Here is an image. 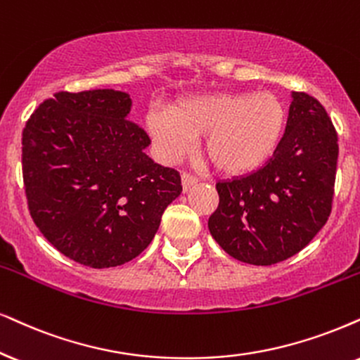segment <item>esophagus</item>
Returning a JSON list of instances; mask_svg holds the SVG:
<instances>
[{"label": "esophagus", "instance_id": "esophagus-1", "mask_svg": "<svg viewBox=\"0 0 360 360\" xmlns=\"http://www.w3.org/2000/svg\"><path fill=\"white\" fill-rule=\"evenodd\" d=\"M181 181H183V189L184 191H188V189H191L193 188L194 184H198V177H195L194 174H191V172H183V174H181Z\"/></svg>", "mask_w": 360, "mask_h": 360}]
</instances>
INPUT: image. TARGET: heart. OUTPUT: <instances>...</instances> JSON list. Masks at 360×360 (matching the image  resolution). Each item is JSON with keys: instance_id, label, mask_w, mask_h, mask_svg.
I'll list each match as a JSON object with an SVG mask.
<instances>
[{"instance_id": "1", "label": "heart", "mask_w": 360, "mask_h": 360, "mask_svg": "<svg viewBox=\"0 0 360 360\" xmlns=\"http://www.w3.org/2000/svg\"><path fill=\"white\" fill-rule=\"evenodd\" d=\"M285 111L271 93H217L188 98L146 117L159 153L176 159L201 138L202 154L214 169L238 176L271 156L284 129Z\"/></svg>"}]
</instances>
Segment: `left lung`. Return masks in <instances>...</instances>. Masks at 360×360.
Wrapping results in <instances>:
<instances>
[{
  "instance_id": "left-lung-1",
  "label": "left lung",
  "mask_w": 360,
  "mask_h": 360,
  "mask_svg": "<svg viewBox=\"0 0 360 360\" xmlns=\"http://www.w3.org/2000/svg\"><path fill=\"white\" fill-rule=\"evenodd\" d=\"M338 131L326 108L294 91L285 133L252 174L216 184L212 238L238 261L271 266L311 243L329 219L338 171Z\"/></svg>"
}]
</instances>
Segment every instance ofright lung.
<instances>
[{"mask_svg":"<svg viewBox=\"0 0 360 360\" xmlns=\"http://www.w3.org/2000/svg\"><path fill=\"white\" fill-rule=\"evenodd\" d=\"M129 109L122 91H59L22 129L34 224L59 252L94 269L139 256L183 191L179 172L146 156L151 139Z\"/></svg>","mask_w":360,"mask_h":360,"instance_id":"right-lung-1","label":"right lung"}]
</instances>
